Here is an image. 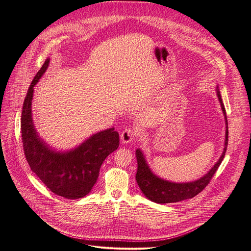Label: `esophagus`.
Segmentation results:
<instances>
[{
  "mask_svg": "<svg viewBox=\"0 0 251 251\" xmlns=\"http://www.w3.org/2000/svg\"><path fill=\"white\" fill-rule=\"evenodd\" d=\"M135 131L132 130V129L128 128V129H125V130L121 133L120 135V138H121V142H122V144H129L131 143L134 137H135Z\"/></svg>",
  "mask_w": 251,
  "mask_h": 251,
  "instance_id": "obj_1",
  "label": "esophagus"
}]
</instances>
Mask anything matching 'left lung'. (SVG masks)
Returning a JSON list of instances; mask_svg holds the SVG:
<instances>
[{"label":"left lung","instance_id":"obj_1","mask_svg":"<svg viewBox=\"0 0 251 251\" xmlns=\"http://www.w3.org/2000/svg\"><path fill=\"white\" fill-rule=\"evenodd\" d=\"M216 95L220 103L222 114L225 116L226 121V140L224 145V151H222L217 162L212 166L211 170L194 181L189 182H173L165 180L159 176H157L148 164L146 156L142 149H136L135 157L137 160V172H136V183L138 187L142 190L144 196L154 202L157 203H170V202H178L184 200H189L196 197L203 188H205L209 181L212 179L213 176L216 173L219 168L220 163L225 158L226 147H227V137H228V127H227V119L226 113L224 103H222L221 94L219 91V86L216 85Z\"/></svg>","mask_w":251,"mask_h":251}]
</instances>
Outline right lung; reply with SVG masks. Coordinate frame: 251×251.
Masks as SVG:
<instances>
[{
    "instance_id": "right-lung-1",
    "label": "right lung",
    "mask_w": 251,
    "mask_h": 251,
    "mask_svg": "<svg viewBox=\"0 0 251 251\" xmlns=\"http://www.w3.org/2000/svg\"><path fill=\"white\" fill-rule=\"evenodd\" d=\"M48 59L27 90L22 110V137L25 155L33 173L59 197L76 200L89 194L106 157L119 147V133L108 128L89 136L69 150H57L38 134L32 115L34 87L50 66Z\"/></svg>"
}]
</instances>
